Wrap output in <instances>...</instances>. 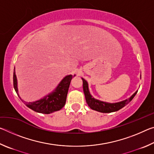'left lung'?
<instances>
[{"mask_svg": "<svg viewBox=\"0 0 154 154\" xmlns=\"http://www.w3.org/2000/svg\"><path fill=\"white\" fill-rule=\"evenodd\" d=\"M83 80V92H84L85 100H86L87 104L93 110L97 111L101 113H111L119 110L124 106H126L127 104H128L130 101L132 100V98L134 97V96L137 94L138 91L135 92L129 98L124 100L123 101L116 103H109L103 102V101L97 100L92 97V96L90 94L89 88H88V83L84 79L82 78Z\"/></svg>", "mask_w": 154, "mask_h": 154, "instance_id": "left-lung-1", "label": "left lung"}]
</instances>
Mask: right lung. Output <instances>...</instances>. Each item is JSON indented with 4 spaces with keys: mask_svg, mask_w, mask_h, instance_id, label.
Here are the masks:
<instances>
[{
    "mask_svg": "<svg viewBox=\"0 0 154 154\" xmlns=\"http://www.w3.org/2000/svg\"><path fill=\"white\" fill-rule=\"evenodd\" d=\"M72 77L73 76L72 75H67L64 77L53 92L35 102H26L20 97L19 94H18L17 81L15 69L14 71V87L18 96L28 108L38 113L49 114L60 110L64 106L66 103L69 85Z\"/></svg>",
    "mask_w": 154,
    "mask_h": 154,
    "instance_id": "1",
    "label": "right lung"
}]
</instances>
